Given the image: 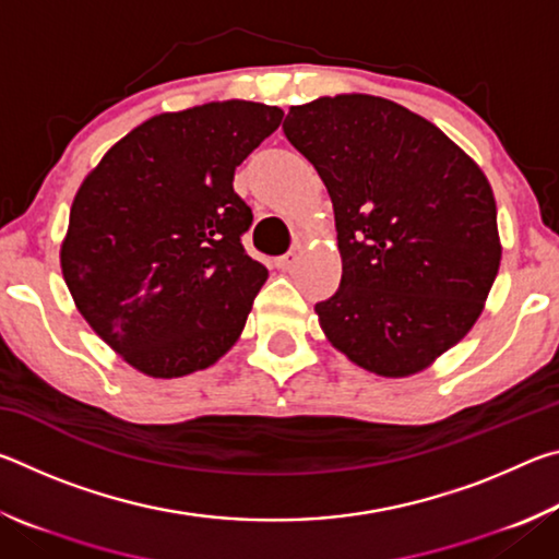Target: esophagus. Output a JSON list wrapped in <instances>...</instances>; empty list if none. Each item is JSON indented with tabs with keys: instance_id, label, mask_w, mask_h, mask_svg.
<instances>
[{
	"instance_id": "esophagus-1",
	"label": "esophagus",
	"mask_w": 559,
	"mask_h": 559,
	"mask_svg": "<svg viewBox=\"0 0 559 559\" xmlns=\"http://www.w3.org/2000/svg\"><path fill=\"white\" fill-rule=\"evenodd\" d=\"M298 259H300V253L298 251H290V253H286V257L276 259V266L278 269H293L298 263Z\"/></svg>"
}]
</instances>
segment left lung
<instances>
[{
  "label": "left lung",
  "instance_id": "obj_1",
  "mask_svg": "<svg viewBox=\"0 0 559 559\" xmlns=\"http://www.w3.org/2000/svg\"><path fill=\"white\" fill-rule=\"evenodd\" d=\"M283 132L333 200L343 278L316 313L328 343L412 377L468 333L500 269L488 177L449 135L367 93L290 106Z\"/></svg>",
  "mask_w": 559,
  "mask_h": 559
}]
</instances>
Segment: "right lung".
<instances>
[{"label": "right lung", "mask_w": 559, "mask_h": 559, "mask_svg": "<svg viewBox=\"0 0 559 559\" xmlns=\"http://www.w3.org/2000/svg\"><path fill=\"white\" fill-rule=\"evenodd\" d=\"M278 106L214 100L118 140L73 197L61 273L79 313L138 372L206 370L239 340L266 266L241 246L253 214L234 173Z\"/></svg>", "instance_id": "add662e5"}]
</instances>
